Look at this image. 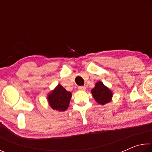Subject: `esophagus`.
<instances>
[{"label": "esophagus", "instance_id": "34e87169", "mask_svg": "<svg viewBox=\"0 0 152 152\" xmlns=\"http://www.w3.org/2000/svg\"><path fill=\"white\" fill-rule=\"evenodd\" d=\"M78 90H80V91H85L86 87L84 86H78Z\"/></svg>", "mask_w": 152, "mask_h": 152}]
</instances>
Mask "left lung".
Wrapping results in <instances>:
<instances>
[{
	"mask_svg": "<svg viewBox=\"0 0 152 152\" xmlns=\"http://www.w3.org/2000/svg\"><path fill=\"white\" fill-rule=\"evenodd\" d=\"M92 96L98 103L104 104L109 102L112 99V92L101 82H98L92 90Z\"/></svg>",
	"mask_w": 152,
	"mask_h": 152,
	"instance_id": "left-lung-1",
	"label": "left lung"
}]
</instances>
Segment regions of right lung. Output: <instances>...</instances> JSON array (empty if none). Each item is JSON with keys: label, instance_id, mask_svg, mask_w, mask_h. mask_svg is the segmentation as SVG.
<instances>
[{"label": "right lung", "instance_id": "right-lung-1", "mask_svg": "<svg viewBox=\"0 0 152 152\" xmlns=\"http://www.w3.org/2000/svg\"><path fill=\"white\" fill-rule=\"evenodd\" d=\"M71 96L70 92L67 91L62 86L58 84L54 91L48 95L49 104L53 109L64 111L68 109Z\"/></svg>", "mask_w": 152, "mask_h": 152}]
</instances>
